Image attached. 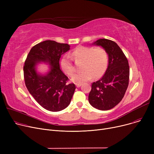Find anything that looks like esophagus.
I'll list each match as a JSON object with an SVG mask.
<instances>
[{
  "label": "esophagus",
  "instance_id": "1",
  "mask_svg": "<svg viewBox=\"0 0 154 154\" xmlns=\"http://www.w3.org/2000/svg\"><path fill=\"white\" fill-rule=\"evenodd\" d=\"M75 85H76L77 87H80V86L82 85V84H75Z\"/></svg>",
  "mask_w": 154,
  "mask_h": 154
}]
</instances>
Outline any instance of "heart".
Segmentation results:
<instances>
[{
    "label": "heart",
    "instance_id": "obj_1",
    "mask_svg": "<svg viewBox=\"0 0 154 154\" xmlns=\"http://www.w3.org/2000/svg\"><path fill=\"white\" fill-rule=\"evenodd\" d=\"M72 58L75 61L82 60L80 72L75 74L71 80L75 84H81L95 79L101 77L106 72L108 66V54L102 47L79 46L71 54ZM60 67L64 73L72 76L75 72V68L72 60L67 55L61 59Z\"/></svg>",
    "mask_w": 154,
    "mask_h": 154
}]
</instances>
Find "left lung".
I'll return each instance as SVG.
<instances>
[{
	"label": "left lung",
	"instance_id": "left-lung-1",
	"mask_svg": "<svg viewBox=\"0 0 154 154\" xmlns=\"http://www.w3.org/2000/svg\"><path fill=\"white\" fill-rule=\"evenodd\" d=\"M93 44L106 51L109 65L103 76L92 83L88 102L97 109L108 110L116 106L125 94L130 74L128 62L122 49L112 40L101 38Z\"/></svg>",
	"mask_w": 154,
	"mask_h": 154
}]
</instances>
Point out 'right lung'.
<instances>
[{
	"mask_svg": "<svg viewBox=\"0 0 154 154\" xmlns=\"http://www.w3.org/2000/svg\"><path fill=\"white\" fill-rule=\"evenodd\" d=\"M70 49L67 44L45 40L32 47L23 66L25 84L29 93L45 109L58 112L70 103L75 90L74 84H68L69 78L60 69L59 60ZM48 63L51 66L47 75L37 74L36 63Z\"/></svg>",
	"mask_w": 154,
	"mask_h": 154,
	"instance_id": "1",
	"label": "right lung"
}]
</instances>
